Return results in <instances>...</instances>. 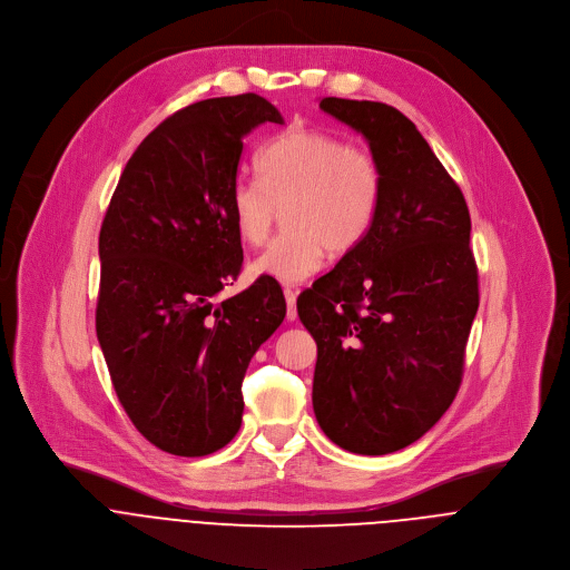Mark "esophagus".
<instances>
[{
  "label": "esophagus",
  "instance_id": "esophagus-1",
  "mask_svg": "<svg viewBox=\"0 0 570 570\" xmlns=\"http://www.w3.org/2000/svg\"><path fill=\"white\" fill-rule=\"evenodd\" d=\"M284 297H286V306H288L286 315H288V320H295L297 317V293L293 288H284Z\"/></svg>",
  "mask_w": 570,
  "mask_h": 570
}]
</instances>
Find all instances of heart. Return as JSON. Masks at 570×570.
<instances>
[{"mask_svg": "<svg viewBox=\"0 0 570 570\" xmlns=\"http://www.w3.org/2000/svg\"><path fill=\"white\" fill-rule=\"evenodd\" d=\"M259 179L239 177L228 210L239 239L262 246L284 210L286 233L253 264L257 275L297 284L331 255L351 253L368 233L382 193L375 157L317 128L273 137L255 159Z\"/></svg>", "mask_w": 570, "mask_h": 570, "instance_id": "obj_1", "label": "heart"}]
</instances>
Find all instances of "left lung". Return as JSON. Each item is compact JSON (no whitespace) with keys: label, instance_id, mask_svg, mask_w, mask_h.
I'll use <instances>...</instances> for the list:
<instances>
[{"label":"left lung","instance_id":"1","mask_svg":"<svg viewBox=\"0 0 570 570\" xmlns=\"http://www.w3.org/2000/svg\"><path fill=\"white\" fill-rule=\"evenodd\" d=\"M382 173L366 237L297 297L317 344L315 417L331 442L386 455L453 404L480 306L466 199L417 126L382 101L324 97Z\"/></svg>","mask_w":570,"mask_h":570}]
</instances>
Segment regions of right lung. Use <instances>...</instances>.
Returning a JSON list of instances; mask_svg holds the SVG:
<instances>
[{
  "mask_svg": "<svg viewBox=\"0 0 570 570\" xmlns=\"http://www.w3.org/2000/svg\"><path fill=\"white\" fill-rule=\"evenodd\" d=\"M264 121L284 124L255 92L177 110L137 146L101 222L97 340L126 415L170 455L237 435L250 357L286 317L264 275L219 297L244 262L228 210L242 139Z\"/></svg>",
  "mask_w": 570,
  "mask_h": 570,
  "instance_id": "1",
  "label": "right lung"
}]
</instances>
